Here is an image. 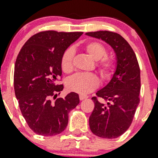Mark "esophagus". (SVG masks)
Segmentation results:
<instances>
[{"instance_id": "esophagus-1", "label": "esophagus", "mask_w": 158, "mask_h": 158, "mask_svg": "<svg viewBox=\"0 0 158 158\" xmlns=\"http://www.w3.org/2000/svg\"><path fill=\"white\" fill-rule=\"evenodd\" d=\"M89 98V97H88L87 95H84V94L79 95V99H80V100H84V99H86V98Z\"/></svg>"}]
</instances>
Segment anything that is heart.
Here are the masks:
<instances>
[{
    "label": "heart",
    "instance_id": "b5f03b06",
    "mask_svg": "<svg viewBox=\"0 0 158 158\" xmlns=\"http://www.w3.org/2000/svg\"><path fill=\"white\" fill-rule=\"evenodd\" d=\"M83 49L91 59L96 60L95 67L101 79L103 80L110 79L116 68V60L112 56L105 55L107 50L104 45L98 41H90L84 44ZM73 56L74 52L70 49L65 50L62 55L60 66L65 74H69L74 69ZM98 84V79L94 74H77L68 79L66 85L72 92L85 94L95 89Z\"/></svg>",
    "mask_w": 158,
    "mask_h": 158
}]
</instances>
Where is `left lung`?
I'll list each match as a JSON object with an SVG mask.
<instances>
[{
  "label": "left lung",
  "mask_w": 158,
  "mask_h": 158,
  "mask_svg": "<svg viewBox=\"0 0 158 158\" xmlns=\"http://www.w3.org/2000/svg\"><path fill=\"white\" fill-rule=\"evenodd\" d=\"M86 35L104 40L116 54V71L110 82L92 98L94 108L89 117V127L94 134L116 138L128 129L140 102L139 64L132 47L119 34L100 31ZM98 98L104 99L106 104L100 103Z\"/></svg>",
  "instance_id": "left-lung-1"
}]
</instances>
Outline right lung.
Returning <instances> with one entry per match:
<instances>
[{
	"label": "right lung",
	"mask_w": 158,
	"mask_h": 158,
	"mask_svg": "<svg viewBox=\"0 0 158 158\" xmlns=\"http://www.w3.org/2000/svg\"><path fill=\"white\" fill-rule=\"evenodd\" d=\"M82 34L41 31L31 36L18 54L14 71L15 97L23 117L36 134L55 136L63 132L69 113L79 103L76 93L64 98L56 97L64 89L63 84H57L62 74V55Z\"/></svg>",
	"instance_id": "add662e5"
}]
</instances>
